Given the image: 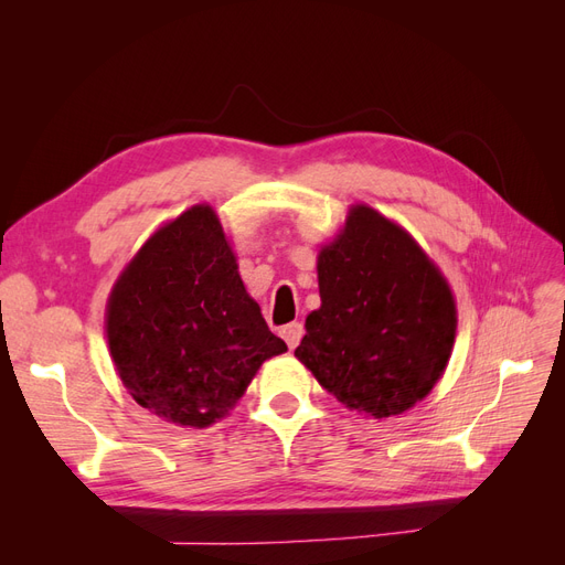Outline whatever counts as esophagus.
Instances as JSON below:
<instances>
[{
    "label": "esophagus",
    "mask_w": 565,
    "mask_h": 565,
    "mask_svg": "<svg viewBox=\"0 0 565 565\" xmlns=\"http://www.w3.org/2000/svg\"><path fill=\"white\" fill-rule=\"evenodd\" d=\"M282 337H285L289 349H297L301 337H303V324H301V322H289V324H285V328H282Z\"/></svg>",
    "instance_id": "esophagus-1"
}]
</instances>
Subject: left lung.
Returning a JSON list of instances; mask_svg holds the SVG:
<instances>
[{"instance_id":"left-lung-1","label":"left lung","mask_w":565,"mask_h":565,"mask_svg":"<svg viewBox=\"0 0 565 565\" xmlns=\"http://www.w3.org/2000/svg\"><path fill=\"white\" fill-rule=\"evenodd\" d=\"M320 309L295 355L339 403L374 419L401 415L440 380L457 311L415 237L355 204L318 254Z\"/></svg>"}]
</instances>
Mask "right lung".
Instances as JSON below:
<instances>
[{"label": "right lung", "instance_id": "right-lung-1", "mask_svg": "<svg viewBox=\"0 0 565 565\" xmlns=\"http://www.w3.org/2000/svg\"><path fill=\"white\" fill-rule=\"evenodd\" d=\"M106 332L131 398L195 429L226 417L262 363L287 351L247 295L210 204L150 235L113 287Z\"/></svg>", "mask_w": 565, "mask_h": 565}]
</instances>
